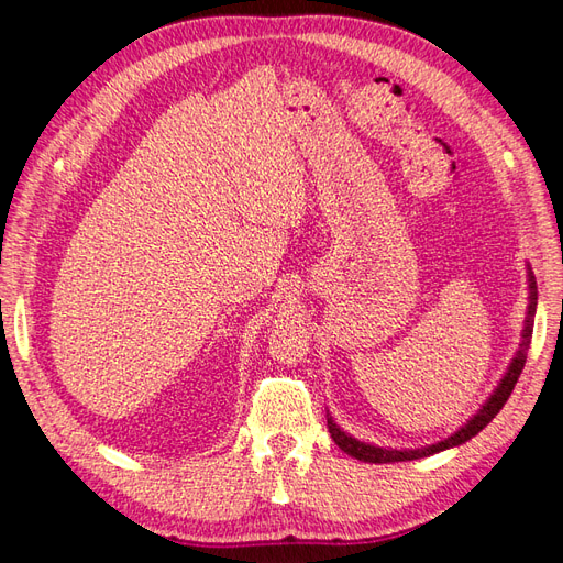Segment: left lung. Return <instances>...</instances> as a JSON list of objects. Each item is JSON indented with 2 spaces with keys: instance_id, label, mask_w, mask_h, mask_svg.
I'll return each mask as SVG.
<instances>
[{
  "instance_id": "left-lung-1",
  "label": "left lung",
  "mask_w": 563,
  "mask_h": 563,
  "mask_svg": "<svg viewBox=\"0 0 563 563\" xmlns=\"http://www.w3.org/2000/svg\"><path fill=\"white\" fill-rule=\"evenodd\" d=\"M528 269V308H526V317H523V329H521V343L519 350L515 352L512 362H509L505 376L500 378V383L496 385V389L490 391V397L479 406V411H476L463 428H457L451 437L437 441V444L430 446H420V449H387V446H376V444H368V441L356 439L352 434H347L340 424L333 420V416L327 411V422H329V432L333 437V441L338 444L340 451H345L347 455L356 457V460H364V463H406V460H418V457H428L434 453H441L446 449H455L460 444H465L472 437L479 434L486 424L500 413V408L505 406V401L512 395V389L521 376L523 364H526V352L531 347V335H533V319H536V305H538V286H536V277L531 267L526 265Z\"/></svg>"
}]
</instances>
